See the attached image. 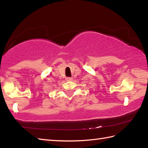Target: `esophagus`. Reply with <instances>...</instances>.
<instances>
[{"label":"esophagus","instance_id":"1","mask_svg":"<svg viewBox=\"0 0 148 148\" xmlns=\"http://www.w3.org/2000/svg\"><path fill=\"white\" fill-rule=\"evenodd\" d=\"M72 78L71 77H66V80H67V81H71V80H72Z\"/></svg>","mask_w":148,"mask_h":148}]
</instances>
